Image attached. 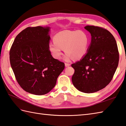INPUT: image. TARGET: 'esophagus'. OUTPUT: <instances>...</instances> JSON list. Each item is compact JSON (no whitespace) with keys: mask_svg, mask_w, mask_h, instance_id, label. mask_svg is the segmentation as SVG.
I'll list each match as a JSON object with an SVG mask.
<instances>
[{"mask_svg":"<svg viewBox=\"0 0 126 126\" xmlns=\"http://www.w3.org/2000/svg\"><path fill=\"white\" fill-rule=\"evenodd\" d=\"M65 66H66V67H68V66H69L71 65L70 64H69V63H65Z\"/></svg>","mask_w":126,"mask_h":126,"instance_id":"34e87169","label":"esophagus"}]
</instances>
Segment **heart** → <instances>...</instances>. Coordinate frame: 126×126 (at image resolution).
<instances>
[{"label":"heart","instance_id":"b5f03b06","mask_svg":"<svg viewBox=\"0 0 126 126\" xmlns=\"http://www.w3.org/2000/svg\"><path fill=\"white\" fill-rule=\"evenodd\" d=\"M53 41V43L49 44V50L53 57L60 59L64 48V51L66 53L65 60L68 61L72 58L74 59H79L86 54L89 38L83 31L64 30L54 36Z\"/></svg>","mask_w":126,"mask_h":126}]
</instances>
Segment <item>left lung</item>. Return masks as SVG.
Wrapping results in <instances>:
<instances>
[{
	"mask_svg": "<svg viewBox=\"0 0 126 126\" xmlns=\"http://www.w3.org/2000/svg\"><path fill=\"white\" fill-rule=\"evenodd\" d=\"M85 29L91 33V43L84 57L72 64L75 70L72 81L79 91L91 93L110 83L118 67L119 53L115 38L108 30L95 26Z\"/></svg>",
	"mask_w": 126,
	"mask_h": 126,
	"instance_id": "obj_1",
	"label": "left lung"
}]
</instances>
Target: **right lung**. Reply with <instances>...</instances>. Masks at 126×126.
Masks as SVG:
<instances>
[{
  "mask_svg": "<svg viewBox=\"0 0 126 126\" xmlns=\"http://www.w3.org/2000/svg\"><path fill=\"white\" fill-rule=\"evenodd\" d=\"M49 27H29L16 35L10 51L16 79L24 91L41 95L51 91L65 63L49 50Z\"/></svg>",
  "mask_w": 126,
  "mask_h": 126,
  "instance_id": "add662e5",
  "label": "right lung"
}]
</instances>
